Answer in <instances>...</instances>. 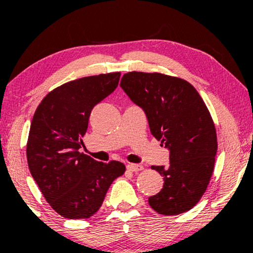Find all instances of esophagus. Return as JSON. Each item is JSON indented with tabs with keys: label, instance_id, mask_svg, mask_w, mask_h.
<instances>
[{
	"label": "esophagus",
	"instance_id": "obj_1",
	"mask_svg": "<svg viewBox=\"0 0 253 253\" xmlns=\"http://www.w3.org/2000/svg\"><path fill=\"white\" fill-rule=\"evenodd\" d=\"M144 169V167L141 164H128L127 165V170L132 171V172H138Z\"/></svg>",
	"mask_w": 253,
	"mask_h": 253
}]
</instances>
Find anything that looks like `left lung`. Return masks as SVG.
<instances>
[{
    "mask_svg": "<svg viewBox=\"0 0 253 253\" xmlns=\"http://www.w3.org/2000/svg\"><path fill=\"white\" fill-rule=\"evenodd\" d=\"M120 86L143 108L152 135L170 151L169 167H151L164 179L162 190L149 197L151 208L163 215L188 211L213 175L217 141L210 110L197 90L178 77L132 71Z\"/></svg>",
    "mask_w": 253,
    "mask_h": 253,
    "instance_id": "1",
    "label": "left lung"
}]
</instances>
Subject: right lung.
<instances>
[{
    "label": "right lung",
    "mask_w": 253,
    "mask_h": 253,
    "mask_svg": "<svg viewBox=\"0 0 253 253\" xmlns=\"http://www.w3.org/2000/svg\"><path fill=\"white\" fill-rule=\"evenodd\" d=\"M120 72L71 81L48 92L34 113L27 140L31 175L45 200L66 219H88L100 210L125 165L81 153L92 108L117 89Z\"/></svg>",
    "instance_id": "add662e5"
}]
</instances>
